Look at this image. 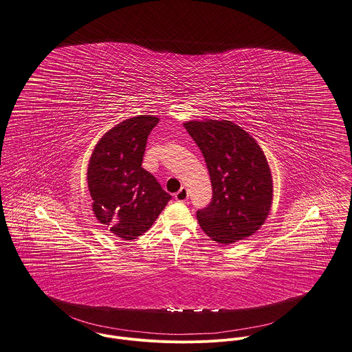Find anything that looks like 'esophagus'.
Wrapping results in <instances>:
<instances>
[{"label":"esophagus","instance_id":"34e87169","mask_svg":"<svg viewBox=\"0 0 352 352\" xmlns=\"http://www.w3.org/2000/svg\"><path fill=\"white\" fill-rule=\"evenodd\" d=\"M188 199H189L188 189L182 186V188L175 193V200H177V201H179V203H184V201H188Z\"/></svg>","mask_w":352,"mask_h":352}]
</instances>
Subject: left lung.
Returning <instances> with one entry per match:
<instances>
[{"label": "left lung", "mask_w": 352, "mask_h": 352, "mask_svg": "<svg viewBox=\"0 0 352 352\" xmlns=\"http://www.w3.org/2000/svg\"><path fill=\"white\" fill-rule=\"evenodd\" d=\"M184 126L211 177V203L197 211L201 228L223 245L253 235L272 204L271 170L260 145L231 121H189Z\"/></svg>", "instance_id": "left-lung-1"}]
</instances>
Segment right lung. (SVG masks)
Segmentation results:
<instances>
[{
  "mask_svg": "<svg viewBox=\"0 0 352 352\" xmlns=\"http://www.w3.org/2000/svg\"><path fill=\"white\" fill-rule=\"evenodd\" d=\"M159 118L122 121L96 144L88 164V189L96 219L114 235L131 241L151 228L171 196L141 167L146 139Z\"/></svg>",
  "mask_w": 352,
  "mask_h": 352,
  "instance_id": "obj_1",
  "label": "right lung"
}]
</instances>
